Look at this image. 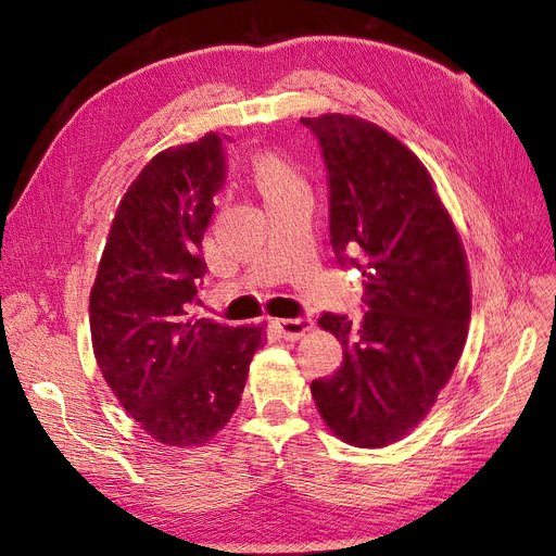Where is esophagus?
<instances>
[{
  "label": "esophagus",
  "mask_w": 556,
  "mask_h": 556,
  "mask_svg": "<svg viewBox=\"0 0 556 556\" xmlns=\"http://www.w3.org/2000/svg\"><path fill=\"white\" fill-rule=\"evenodd\" d=\"M274 327L282 336L285 341H296L301 336H306L315 325L308 317H294V319H276Z\"/></svg>",
  "instance_id": "esophagus-1"
}]
</instances>
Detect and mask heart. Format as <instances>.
<instances>
[{"instance_id":"b5f03b06","label":"heart","mask_w":556,"mask_h":556,"mask_svg":"<svg viewBox=\"0 0 556 556\" xmlns=\"http://www.w3.org/2000/svg\"><path fill=\"white\" fill-rule=\"evenodd\" d=\"M255 180L257 188L266 199L288 194L294 190L304 188L299 174L294 172V166L290 164L288 157H282L278 153H262L255 160Z\"/></svg>"}]
</instances>
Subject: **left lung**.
Listing matches in <instances>:
<instances>
[{"mask_svg": "<svg viewBox=\"0 0 556 556\" xmlns=\"http://www.w3.org/2000/svg\"><path fill=\"white\" fill-rule=\"evenodd\" d=\"M323 148L329 229L339 264L364 276L357 323L317 325L343 345L331 378L311 382L317 413L355 447H384L429 415L457 366L470 319V276L457 227L427 166L364 117H301Z\"/></svg>", "mask_w": 556, "mask_h": 556, "instance_id": "1", "label": "left lung"}]
</instances>
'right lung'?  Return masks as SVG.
<instances>
[{"label": "right lung", "instance_id": "1", "mask_svg": "<svg viewBox=\"0 0 556 556\" xmlns=\"http://www.w3.org/2000/svg\"><path fill=\"white\" fill-rule=\"evenodd\" d=\"M223 182L220 134L157 153L121 199L90 292L99 371L150 439L172 447L204 445L229 422L266 343L264 327L192 315Z\"/></svg>", "mask_w": 556, "mask_h": 556}]
</instances>
